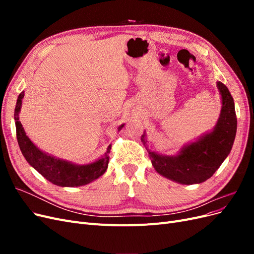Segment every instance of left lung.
<instances>
[{
    "label": "left lung",
    "mask_w": 254,
    "mask_h": 254,
    "mask_svg": "<svg viewBox=\"0 0 254 254\" xmlns=\"http://www.w3.org/2000/svg\"><path fill=\"white\" fill-rule=\"evenodd\" d=\"M221 110L216 125L193 142L183 145L176 155H162L147 150L153 168L165 178L180 184H196L207 180L216 172L232 149L236 135L237 120L231 93L217 81ZM148 148L146 132L141 136Z\"/></svg>",
    "instance_id": "8db88e82"
}]
</instances>
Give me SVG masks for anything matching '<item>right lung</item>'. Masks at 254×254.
I'll use <instances>...</instances> for the list:
<instances>
[{"instance_id":"1","label":"right lung","mask_w":254,"mask_h":254,"mask_svg":"<svg viewBox=\"0 0 254 254\" xmlns=\"http://www.w3.org/2000/svg\"><path fill=\"white\" fill-rule=\"evenodd\" d=\"M23 97H24V91L21 92L17 99L16 108H14V123H16L17 140L20 149L30 166H33L38 173L53 184L64 188L86 186L104 175L108 168L111 145L108 146L104 156L95 160L94 162L87 164H76L41 150L26 135L19 120ZM124 125L122 124L118 128L119 131Z\"/></svg>"}]
</instances>
